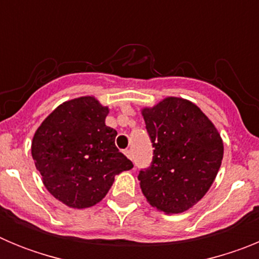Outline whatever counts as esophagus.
Here are the masks:
<instances>
[{
  "label": "esophagus",
  "mask_w": 259,
  "mask_h": 259,
  "mask_svg": "<svg viewBox=\"0 0 259 259\" xmlns=\"http://www.w3.org/2000/svg\"><path fill=\"white\" fill-rule=\"evenodd\" d=\"M124 154L127 155L128 158H130V159H132V153H131V150H124Z\"/></svg>",
  "instance_id": "esophagus-1"
}]
</instances>
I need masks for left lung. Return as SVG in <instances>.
Instances as JSON below:
<instances>
[{
  "label": "left lung",
  "instance_id": "left-lung-1",
  "mask_svg": "<svg viewBox=\"0 0 259 259\" xmlns=\"http://www.w3.org/2000/svg\"><path fill=\"white\" fill-rule=\"evenodd\" d=\"M141 114L153 143V161L139 174L146 201L159 211L178 214L206 194L223 159V141L197 105L166 97Z\"/></svg>",
  "mask_w": 259,
  "mask_h": 259
}]
</instances>
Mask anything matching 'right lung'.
Wrapping results in <instances>:
<instances>
[{
	"instance_id": "obj_1",
	"label": "right lung",
	"mask_w": 259,
	"mask_h": 259,
	"mask_svg": "<svg viewBox=\"0 0 259 259\" xmlns=\"http://www.w3.org/2000/svg\"><path fill=\"white\" fill-rule=\"evenodd\" d=\"M107 114L109 107L93 96L74 98L53 110L33 135L32 158L45 188L68 207L98 203L115 175L134 167L115 146Z\"/></svg>"
}]
</instances>
